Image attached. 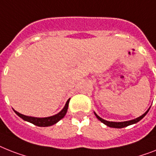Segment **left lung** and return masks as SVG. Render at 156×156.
Wrapping results in <instances>:
<instances>
[{
  "label": "left lung",
  "instance_id": "obj_1",
  "mask_svg": "<svg viewBox=\"0 0 156 156\" xmlns=\"http://www.w3.org/2000/svg\"><path fill=\"white\" fill-rule=\"evenodd\" d=\"M149 110H150V108L148 109L147 111L144 114V115H142L141 116L138 117L137 119L130 120V121H125V122H110V121H107V120H105V119H102V118H100L99 116H98V115L95 113V112H94V115H95V116L97 117V119H98V120H100V121H101L102 123H104L105 125H107V126L113 127V128H122V127L127 126H129V125H132V124H135V123H136V122H139V121H140V120H141L142 119H143V118H144V116L147 115V112L149 111Z\"/></svg>",
  "mask_w": 156,
  "mask_h": 156
}]
</instances>
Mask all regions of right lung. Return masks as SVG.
Returning a JSON list of instances; mask_svg holds the SVG:
<instances>
[{
    "label": "right lung",
    "instance_id": "obj_1",
    "mask_svg": "<svg viewBox=\"0 0 156 156\" xmlns=\"http://www.w3.org/2000/svg\"><path fill=\"white\" fill-rule=\"evenodd\" d=\"M69 99L67 100L66 103L64 108L62 110V111L58 113L57 115H53V116H50V117H46V118H37V117H31V116H26V115H24L22 114H20L19 112L14 111L15 113L18 115L19 117L21 118L22 119L25 120V121H27L29 122H31V123L34 124L37 126H49L54 125V124L57 123V122L61 120L62 118H64V116L66 115L67 112V109H68V106H69Z\"/></svg>",
    "mask_w": 156,
    "mask_h": 156
}]
</instances>
